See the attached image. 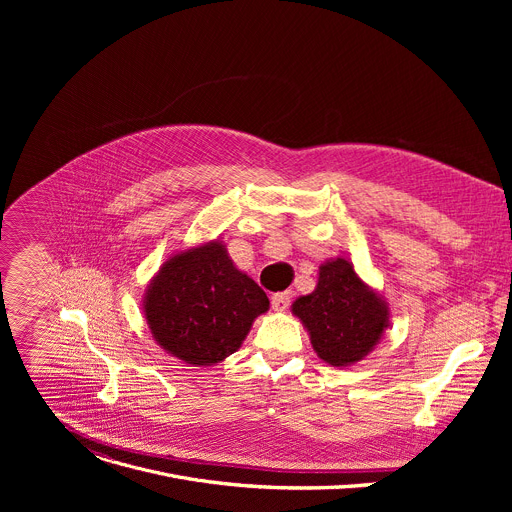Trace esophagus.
<instances>
[{"label": "esophagus", "mask_w": 512, "mask_h": 512, "mask_svg": "<svg viewBox=\"0 0 512 512\" xmlns=\"http://www.w3.org/2000/svg\"><path fill=\"white\" fill-rule=\"evenodd\" d=\"M289 302H291V296L287 294V291H281V294L271 296V308L275 312H285L289 308Z\"/></svg>", "instance_id": "34e87169"}]
</instances>
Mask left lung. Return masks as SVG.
<instances>
[{"label": "left lung", "mask_w": 512, "mask_h": 512, "mask_svg": "<svg viewBox=\"0 0 512 512\" xmlns=\"http://www.w3.org/2000/svg\"><path fill=\"white\" fill-rule=\"evenodd\" d=\"M316 354L330 367H350L369 356L389 326V304L342 257L320 265L316 289L291 304Z\"/></svg>", "instance_id": "8db88e82"}]
</instances>
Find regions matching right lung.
Wrapping results in <instances>:
<instances>
[{"instance_id": "right-lung-1", "label": "right lung", "mask_w": 512, "mask_h": 512, "mask_svg": "<svg viewBox=\"0 0 512 512\" xmlns=\"http://www.w3.org/2000/svg\"><path fill=\"white\" fill-rule=\"evenodd\" d=\"M267 310L265 291L218 239L168 257L143 296L154 340L188 367H212L237 352Z\"/></svg>"}]
</instances>
